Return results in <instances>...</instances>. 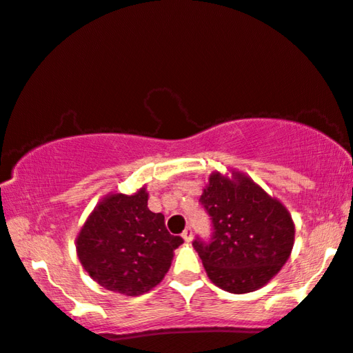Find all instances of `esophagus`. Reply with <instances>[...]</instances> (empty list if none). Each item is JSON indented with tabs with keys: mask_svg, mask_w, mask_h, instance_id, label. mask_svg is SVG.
<instances>
[{
	"mask_svg": "<svg viewBox=\"0 0 353 353\" xmlns=\"http://www.w3.org/2000/svg\"><path fill=\"white\" fill-rule=\"evenodd\" d=\"M182 239H184L185 242H192V239H194V231H192V228H187L184 232H182Z\"/></svg>",
	"mask_w": 353,
	"mask_h": 353,
	"instance_id": "1",
	"label": "esophagus"
}]
</instances>
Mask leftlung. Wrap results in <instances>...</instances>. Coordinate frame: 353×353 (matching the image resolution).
Instances as JSON below:
<instances>
[{
	"mask_svg": "<svg viewBox=\"0 0 353 353\" xmlns=\"http://www.w3.org/2000/svg\"><path fill=\"white\" fill-rule=\"evenodd\" d=\"M200 203L210 214V242L196 237L211 283L231 294H247L270 283L289 260L294 247L292 216L245 174L213 172Z\"/></svg>",
	"mask_w": 353,
	"mask_h": 353,
	"instance_id": "1",
	"label": "left lung"
}]
</instances>
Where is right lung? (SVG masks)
I'll return each mask as SVG.
<instances>
[{"mask_svg": "<svg viewBox=\"0 0 353 353\" xmlns=\"http://www.w3.org/2000/svg\"><path fill=\"white\" fill-rule=\"evenodd\" d=\"M147 189L111 194L88 216L75 248L83 270L101 288L135 297L161 283L182 237L171 236L161 213L148 210Z\"/></svg>", "mask_w": 353, "mask_h": 353, "instance_id": "add662e5", "label": "right lung"}]
</instances>
